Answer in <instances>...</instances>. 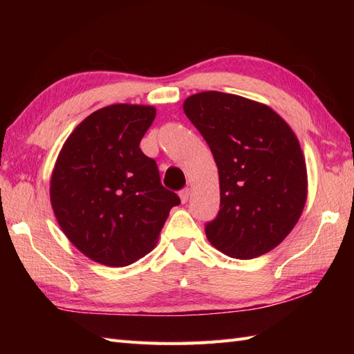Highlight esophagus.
<instances>
[{
	"label": "esophagus",
	"instance_id": "1",
	"mask_svg": "<svg viewBox=\"0 0 354 354\" xmlns=\"http://www.w3.org/2000/svg\"><path fill=\"white\" fill-rule=\"evenodd\" d=\"M189 198H190V190L189 189H184V190L179 192V199H181L183 204H185V202L189 201Z\"/></svg>",
	"mask_w": 354,
	"mask_h": 354
}]
</instances>
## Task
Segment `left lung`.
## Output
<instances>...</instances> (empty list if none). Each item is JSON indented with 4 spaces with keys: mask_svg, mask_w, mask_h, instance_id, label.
I'll use <instances>...</instances> for the list:
<instances>
[{
    "mask_svg": "<svg viewBox=\"0 0 354 354\" xmlns=\"http://www.w3.org/2000/svg\"><path fill=\"white\" fill-rule=\"evenodd\" d=\"M184 112L212 149L219 170L221 209L205 234L216 250L250 260L288 237L307 199V169L292 127L268 104L204 91Z\"/></svg>",
    "mask_w": 354,
    "mask_h": 354,
    "instance_id": "left-lung-1",
    "label": "left lung"
}]
</instances>
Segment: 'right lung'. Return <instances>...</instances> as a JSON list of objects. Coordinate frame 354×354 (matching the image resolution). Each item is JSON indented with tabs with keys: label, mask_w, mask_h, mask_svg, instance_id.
<instances>
[{
	"label": "right lung",
	"mask_w": 354,
	"mask_h": 354,
	"mask_svg": "<svg viewBox=\"0 0 354 354\" xmlns=\"http://www.w3.org/2000/svg\"><path fill=\"white\" fill-rule=\"evenodd\" d=\"M155 115L147 104H109L77 124L57 155L53 212L70 242L100 265L123 268L145 257L181 202L140 149Z\"/></svg>",
	"instance_id": "1"
}]
</instances>
